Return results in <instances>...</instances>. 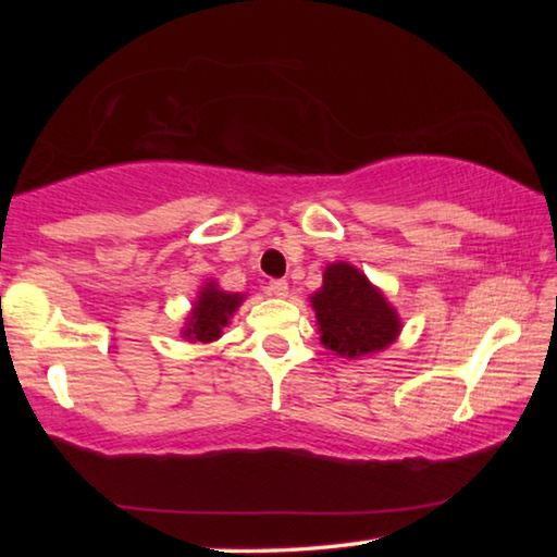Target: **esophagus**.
<instances>
[{
	"instance_id": "esophagus-1",
	"label": "esophagus",
	"mask_w": 557,
	"mask_h": 557,
	"mask_svg": "<svg viewBox=\"0 0 557 557\" xmlns=\"http://www.w3.org/2000/svg\"><path fill=\"white\" fill-rule=\"evenodd\" d=\"M270 292L275 297H287V292H289V285H287V280H272L270 282Z\"/></svg>"
}]
</instances>
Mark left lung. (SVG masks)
Segmentation results:
<instances>
[{
  "mask_svg": "<svg viewBox=\"0 0 557 557\" xmlns=\"http://www.w3.org/2000/svg\"><path fill=\"white\" fill-rule=\"evenodd\" d=\"M322 344L342 356H366L395 342L400 319L369 277L346 262L324 270V285L312 297Z\"/></svg>",
  "mask_w": 557,
  "mask_h": 557,
  "instance_id": "1",
  "label": "left lung"
}]
</instances>
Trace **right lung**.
I'll return each mask as SVG.
<instances>
[{
    "instance_id": "1",
    "label": "right lung",
    "mask_w": 557,
    "mask_h": 557,
    "mask_svg": "<svg viewBox=\"0 0 557 557\" xmlns=\"http://www.w3.org/2000/svg\"><path fill=\"white\" fill-rule=\"evenodd\" d=\"M240 301V295H228L215 285H206L191 312V322L184 329V336H188V342L203 344L219 338L221 329L228 324V317L238 309Z\"/></svg>"
}]
</instances>
